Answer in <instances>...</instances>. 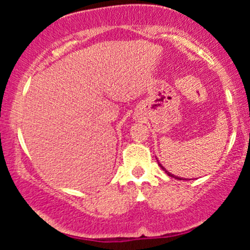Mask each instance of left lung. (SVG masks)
<instances>
[{
	"label": "left lung",
	"mask_w": 250,
	"mask_h": 250,
	"mask_svg": "<svg viewBox=\"0 0 250 250\" xmlns=\"http://www.w3.org/2000/svg\"><path fill=\"white\" fill-rule=\"evenodd\" d=\"M157 162H159V160H157ZM159 166H160V167H161L162 168V170H165V173L166 174H167L168 175V176H171V177H174V179H176V180H183L182 179V177H180V176H175V175L174 174H170V173H169V171L168 170H166V168L165 167H163V166L161 165V163H160L159 162Z\"/></svg>",
	"instance_id": "left-lung-1"
}]
</instances>
